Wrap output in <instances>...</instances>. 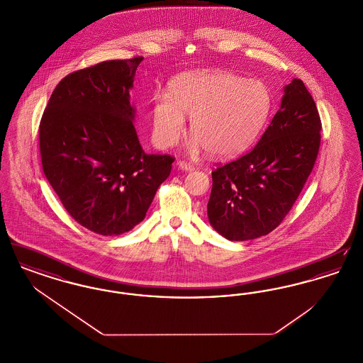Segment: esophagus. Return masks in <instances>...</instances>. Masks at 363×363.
I'll use <instances>...</instances> for the list:
<instances>
[{"label":"esophagus","instance_id":"esophagus-1","mask_svg":"<svg viewBox=\"0 0 363 363\" xmlns=\"http://www.w3.org/2000/svg\"><path fill=\"white\" fill-rule=\"evenodd\" d=\"M179 170H182V172H191V170H194V167L190 164V163H186V162H177V164H175Z\"/></svg>","mask_w":363,"mask_h":363}]
</instances>
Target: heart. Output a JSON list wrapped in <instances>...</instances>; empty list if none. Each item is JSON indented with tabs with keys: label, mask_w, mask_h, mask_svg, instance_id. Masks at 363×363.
Instances as JSON below:
<instances>
[{
	"label": "heart",
	"mask_w": 363,
	"mask_h": 363,
	"mask_svg": "<svg viewBox=\"0 0 363 363\" xmlns=\"http://www.w3.org/2000/svg\"><path fill=\"white\" fill-rule=\"evenodd\" d=\"M271 111V92L261 80L230 72L185 73L152 108V133L162 148L173 147L190 117V154L207 151L219 159L243 154L257 138Z\"/></svg>",
	"instance_id": "heart-1"
}]
</instances>
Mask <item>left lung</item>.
Returning <instances> with one entry per match:
<instances>
[{"label": "left lung", "mask_w": 363, "mask_h": 363, "mask_svg": "<svg viewBox=\"0 0 363 363\" xmlns=\"http://www.w3.org/2000/svg\"><path fill=\"white\" fill-rule=\"evenodd\" d=\"M280 108L246 155L212 172L208 220L228 241L267 235L281 223L311 175L321 121L302 80L283 88Z\"/></svg>", "instance_id": "obj_1"}]
</instances>
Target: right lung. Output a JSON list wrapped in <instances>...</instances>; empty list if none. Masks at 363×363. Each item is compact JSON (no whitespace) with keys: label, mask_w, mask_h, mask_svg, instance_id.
<instances>
[{"label":"right lung","mask_w":363,"mask_h":363,"mask_svg":"<svg viewBox=\"0 0 363 363\" xmlns=\"http://www.w3.org/2000/svg\"><path fill=\"white\" fill-rule=\"evenodd\" d=\"M143 57L104 61L64 77L39 126L42 167L70 216L101 235L138 225L173 157L148 155L130 89Z\"/></svg>","instance_id":"right-lung-1"}]
</instances>
